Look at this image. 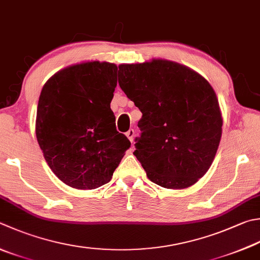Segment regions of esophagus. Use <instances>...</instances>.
<instances>
[{"label":"esophagus","mask_w":260,"mask_h":260,"mask_svg":"<svg viewBox=\"0 0 260 260\" xmlns=\"http://www.w3.org/2000/svg\"><path fill=\"white\" fill-rule=\"evenodd\" d=\"M126 137H128L129 140L131 143H134V138H135V130L134 129H130L129 131H126Z\"/></svg>","instance_id":"esophagus-1"}]
</instances>
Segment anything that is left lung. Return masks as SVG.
<instances>
[{"label": "left lung", "mask_w": 260, "mask_h": 260, "mask_svg": "<svg viewBox=\"0 0 260 260\" xmlns=\"http://www.w3.org/2000/svg\"><path fill=\"white\" fill-rule=\"evenodd\" d=\"M117 77L143 113L134 155L148 179L168 189L194 184L212 165L222 136L212 86L199 73L165 60L121 64Z\"/></svg>", "instance_id": "8db88e82"}]
</instances>
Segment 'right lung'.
<instances>
[{"label": "right lung", "instance_id": "obj_1", "mask_svg": "<svg viewBox=\"0 0 260 260\" xmlns=\"http://www.w3.org/2000/svg\"><path fill=\"white\" fill-rule=\"evenodd\" d=\"M117 67L86 62L58 71L39 96L36 137L53 173L76 189L110 182L131 143L115 128Z\"/></svg>", "mask_w": 260, "mask_h": 260}]
</instances>
